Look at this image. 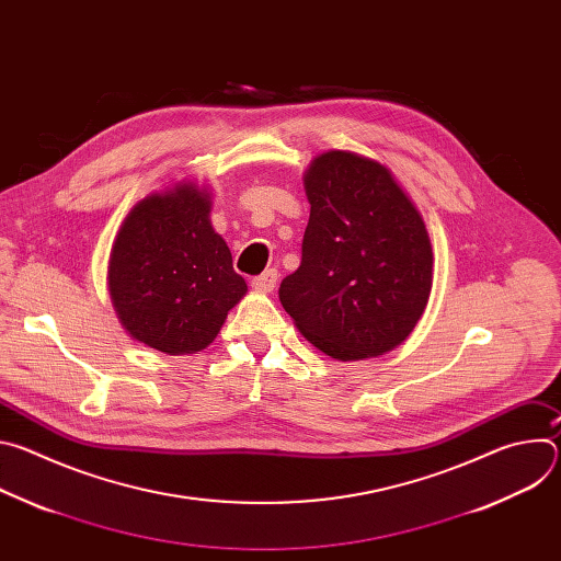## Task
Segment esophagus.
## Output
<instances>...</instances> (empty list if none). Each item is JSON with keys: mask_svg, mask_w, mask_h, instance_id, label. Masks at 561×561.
I'll return each instance as SVG.
<instances>
[{"mask_svg": "<svg viewBox=\"0 0 561 561\" xmlns=\"http://www.w3.org/2000/svg\"><path fill=\"white\" fill-rule=\"evenodd\" d=\"M275 284H277V271H275V268L264 271L262 275L253 277V282H251V286H253L257 293H271V290L275 288Z\"/></svg>", "mask_w": 561, "mask_h": 561, "instance_id": "esophagus-1", "label": "esophagus"}]
</instances>
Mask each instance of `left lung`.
I'll use <instances>...</instances> for the list:
<instances>
[{
	"instance_id": "obj_1",
	"label": "left lung",
	"mask_w": 561,
	"mask_h": 561,
	"mask_svg": "<svg viewBox=\"0 0 561 561\" xmlns=\"http://www.w3.org/2000/svg\"><path fill=\"white\" fill-rule=\"evenodd\" d=\"M304 182L301 264L282 279L279 301L322 353L383 355L411 335L431 295L426 226L388 169L355 152L319 154Z\"/></svg>"
}]
</instances>
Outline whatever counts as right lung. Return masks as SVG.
<instances>
[{
    "mask_svg": "<svg viewBox=\"0 0 561 561\" xmlns=\"http://www.w3.org/2000/svg\"><path fill=\"white\" fill-rule=\"evenodd\" d=\"M208 213L193 184L150 195L126 217L111 253L108 288L124 329L167 355L206 348L247 295Z\"/></svg>",
    "mask_w": 561,
    "mask_h": 561,
    "instance_id": "1",
    "label": "right lung"
}]
</instances>
